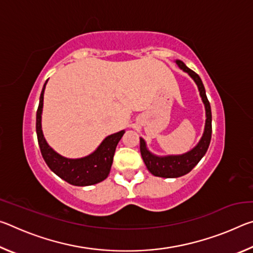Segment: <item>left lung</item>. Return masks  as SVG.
Instances as JSON below:
<instances>
[{"label":"left lung","mask_w":253,"mask_h":253,"mask_svg":"<svg viewBox=\"0 0 253 253\" xmlns=\"http://www.w3.org/2000/svg\"><path fill=\"white\" fill-rule=\"evenodd\" d=\"M179 69L188 74L192 79L194 80L200 91V96L202 98V101L205 107V126L203 135L201 137L200 142L195 146L181 155H168V156H158L148 151L146 142L144 138L140 137V154H142L143 161L146 165L147 169L155 176L165 177V178H175L183 176L187 173H190L193 169L194 166L202 160V157L207 153L210 142H211L212 135V114L211 106L208 100L205 88L203 85L202 80L200 76L195 74L193 70L185 66V63L181 60H175Z\"/></svg>","instance_id":"obj_1"}]
</instances>
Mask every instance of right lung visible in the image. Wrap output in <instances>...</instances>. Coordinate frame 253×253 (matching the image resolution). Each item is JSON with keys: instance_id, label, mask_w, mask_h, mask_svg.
I'll list each match as a JSON object with an SVG mask.
<instances>
[{"instance_id": "obj_1", "label": "right lung", "mask_w": 253, "mask_h": 253, "mask_svg": "<svg viewBox=\"0 0 253 253\" xmlns=\"http://www.w3.org/2000/svg\"><path fill=\"white\" fill-rule=\"evenodd\" d=\"M42 88L39 107L37 110V136L40 151L46 165L52 172L63 181L75 186H88L102 182L109 175L114 154L117 144L122 139L125 130L107 136L99 146L91 154L80 158H68L60 155L46 143L42 131V108H43V95L45 84Z\"/></svg>"}]
</instances>
